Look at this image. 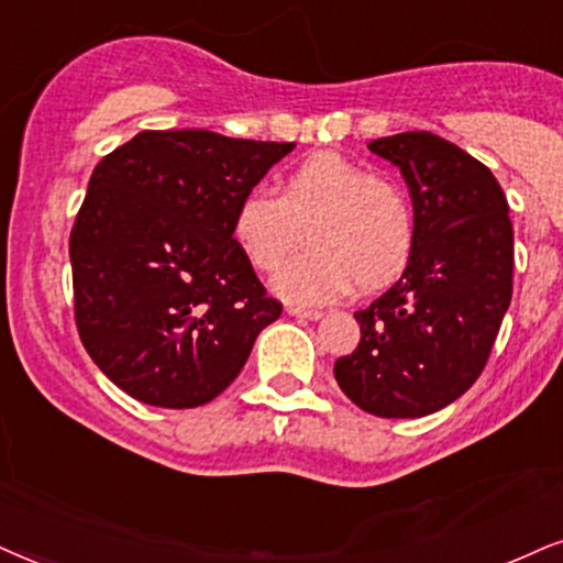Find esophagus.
Listing matches in <instances>:
<instances>
[{
  "label": "esophagus",
  "instance_id": "esophagus-1",
  "mask_svg": "<svg viewBox=\"0 0 563 563\" xmlns=\"http://www.w3.org/2000/svg\"><path fill=\"white\" fill-rule=\"evenodd\" d=\"M288 314L298 317V319H319V317H322V311H319V309H303V306H288Z\"/></svg>",
  "mask_w": 563,
  "mask_h": 563
}]
</instances>
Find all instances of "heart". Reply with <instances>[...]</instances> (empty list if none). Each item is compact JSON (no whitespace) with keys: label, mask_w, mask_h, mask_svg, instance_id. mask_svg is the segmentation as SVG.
<instances>
[{"label":"heart","mask_w":563,"mask_h":563,"mask_svg":"<svg viewBox=\"0 0 563 563\" xmlns=\"http://www.w3.org/2000/svg\"><path fill=\"white\" fill-rule=\"evenodd\" d=\"M288 262L275 290L290 303L334 301L347 288L372 294L400 277L416 249V210L400 181L343 153H314L286 170L280 195L252 189L233 212V236L257 273Z\"/></svg>","instance_id":"obj_1"}]
</instances>
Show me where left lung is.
Here are the masks:
<instances>
[{"mask_svg":"<svg viewBox=\"0 0 563 563\" xmlns=\"http://www.w3.org/2000/svg\"><path fill=\"white\" fill-rule=\"evenodd\" d=\"M400 166L416 249L400 280L355 311L361 343L334 379L361 410L421 418L465 395L488 364L511 301L515 231L494 174L431 132L368 142Z\"/></svg>","mask_w":563,"mask_h":563,"instance_id":"1","label":"left lung"}]
</instances>
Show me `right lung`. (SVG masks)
<instances>
[{
  "mask_svg": "<svg viewBox=\"0 0 563 563\" xmlns=\"http://www.w3.org/2000/svg\"><path fill=\"white\" fill-rule=\"evenodd\" d=\"M294 147L145 130L92 170L69 233L75 324L96 366L134 400H216L280 317L233 239V212Z\"/></svg>",
  "mask_w": 563,
  "mask_h": 563,
  "instance_id": "right-lung-1",
  "label": "right lung"
}]
</instances>
